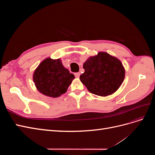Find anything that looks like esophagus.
Here are the masks:
<instances>
[{
	"mask_svg": "<svg viewBox=\"0 0 155 155\" xmlns=\"http://www.w3.org/2000/svg\"><path fill=\"white\" fill-rule=\"evenodd\" d=\"M80 72H76V73H75L74 74V75H75V76H76V78H79V76H80Z\"/></svg>",
	"mask_w": 155,
	"mask_h": 155,
	"instance_id": "esophagus-1",
	"label": "esophagus"
}]
</instances>
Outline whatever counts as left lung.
Wrapping results in <instances>:
<instances>
[{"instance_id":"8db88e82","label":"left lung","mask_w":155,"mask_h":155,"mask_svg":"<svg viewBox=\"0 0 155 155\" xmlns=\"http://www.w3.org/2000/svg\"><path fill=\"white\" fill-rule=\"evenodd\" d=\"M85 72L80 76L88 91L97 96H107L115 92L122 84L125 69L116 58L100 51L84 63Z\"/></svg>"}]
</instances>
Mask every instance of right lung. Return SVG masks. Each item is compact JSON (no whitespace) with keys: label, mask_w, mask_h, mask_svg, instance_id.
Returning a JSON list of instances; mask_svg holds the SVG:
<instances>
[{"label":"right lung","mask_w":155,"mask_h":155,"mask_svg":"<svg viewBox=\"0 0 155 155\" xmlns=\"http://www.w3.org/2000/svg\"><path fill=\"white\" fill-rule=\"evenodd\" d=\"M74 78V75L63 67L60 59L50 58L39 64L33 75L37 90L52 97H58L66 92Z\"/></svg>","instance_id":"right-lung-1"}]
</instances>
